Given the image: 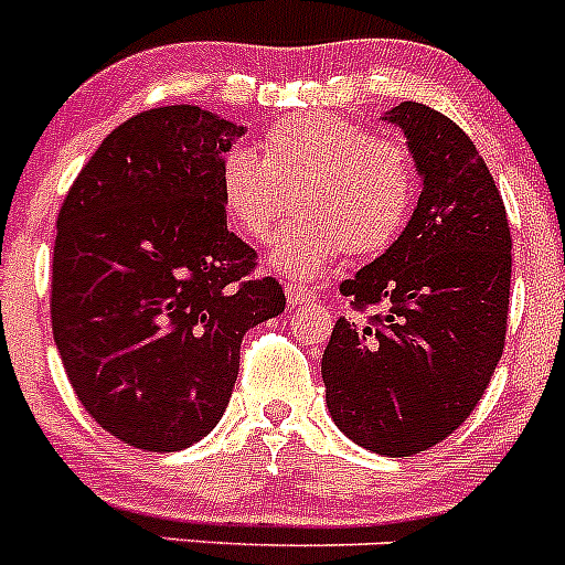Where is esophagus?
I'll list each match as a JSON object with an SVG mask.
<instances>
[{
	"label": "esophagus",
	"instance_id": "obj_1",
	"mask_svg": "<svg viewBox=\"0 0 565 565\" xmlns=\"http://www.w3.org/2000/svg\"><path fill=\"white\" fill-rule=\"evenodd\" d=\"M286 297H288V306L291 308H299V306H308V302H313V291H308V288L297 286V282H288L286 286Z\"/></svg>",
	"mask_w": 565,
	"mask_h": 565
}]
</instances>
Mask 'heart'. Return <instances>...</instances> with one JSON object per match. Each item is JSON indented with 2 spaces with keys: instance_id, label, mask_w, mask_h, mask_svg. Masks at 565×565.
Listing matches in <instances>:
<instances>
[{
  "instance_id": "heart-1",
  "label": "heart",
  "mask_w": 565,
  "mask_h": 565,
  "mask_svg": "<svg viewBox=\"0 0 565 565\" xmlns=\"http://www.w3.org/2000/svg\"><path fill=\"white\" fill-rule=\"evenodd\" d=\"M416 161L393 135H367L337 115H288L263 135V158L232 147L221 161V201L234 232L266 243L288 212L271 266L313 279L339 257L376 254L402 234L416 203Z\"/></svg>"
}]
</instances>
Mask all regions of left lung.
<instances>
[{"label": "left lung", "mask_w": 565, "mask_h": 565, "mask_svg": "<svg viewBox=\"0 0 565 565\" xmlns=\"http://www.w3.org/2000/svg\"><path fill=\"white\" fill-rule=\"evenodd\" d=\"M384 121L407 138L422 194L398 239L339 291L387 302L367 322L337 319L322 353L328 413L348 438L404 458L458 430L507 342L512 237L476 143L438 109L402 102Z\"/></svg>", "instance_id": "left-lung-1"}]
</instances>
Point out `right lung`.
<instances>
[{
	"mask_svg": "<svg viewBox=\"0 0 565 565\" xmlns=\"http://www.w3.org/2000/svg\"><path fill=\"white\" fill-rule=\"evenodd\" d=\"M246 127L192 104L113 129L70 186L53 246V339L84 411L147 452L226 413L248 328L286 311L228 232L221 161Z\"/></svg>",
	"mask_w": 565,
	"mask_h": 565,
	"instance_id": "obj_1",
	"label": "right lung"
}]
</instances>
